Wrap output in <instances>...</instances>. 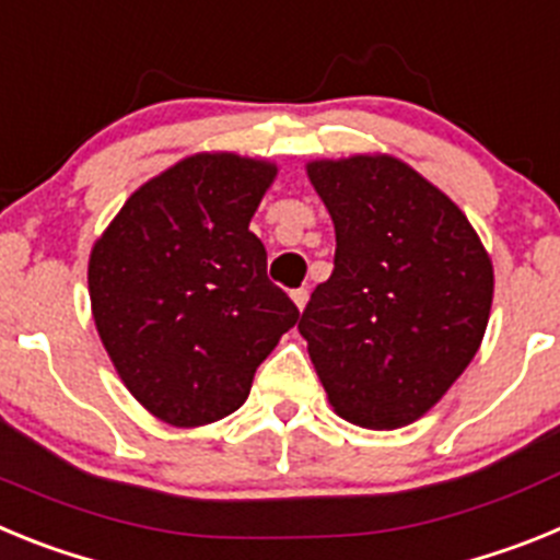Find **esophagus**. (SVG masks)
I'll use <instances>...</instances> for the list:
<instances>
[{"label": "esophagus", "instance_id": "1", "mask_svg": "<svg viewBox=\"0 0 560 560\" xmlns=\"http://www.w3.org/2000/svg\"><path fill=\"white\" fill-rule=\"evenodd\" d=\"M291 300H294L296 308L303 311L305 303H308V291H305V289H294V291H291Z\"/></svg>", "mask_w": 560, "mask_h": 560}]
</instances>
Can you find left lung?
<instances>
[{"mask_svg": "<svg viewBox=\"0 0 560 560\" xmlns=\"http://www.w3.org/2000/svg\"><path fill=\"white\" fill-rule=\"evenodd\" d=\"M305 173L334 221L336 257L296 328L339 418L409 427L482 345L491 255L465 212L398 156L311 160Z\"/></svg>", "mask_w": 560, "mask_h": 560, "instance_id": "left-lung-1", "label": "left lung"}]
</instances>
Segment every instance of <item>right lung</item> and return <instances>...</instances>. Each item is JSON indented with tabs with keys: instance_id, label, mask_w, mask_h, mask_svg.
Masks as SVG:
<instances>
[{
	"instance_id": "right-lung-1",
	"label": "right lung",
	"mask_w": 560,
	"mask_h": 560,
	"mask_svg": "<svg viewBox=\"0 0 560 560\" xmlns=\"http://www.w3.org/2000/svg\"><path fill=\"white\" fill-rule=\"evenodd\" d=\"M275 179L269 160L192 153L137 187L92 246L103 348L128 393L171 427L244 407L260 361L300 319L249 230Z\"/></svg>"
}]
</instances>
